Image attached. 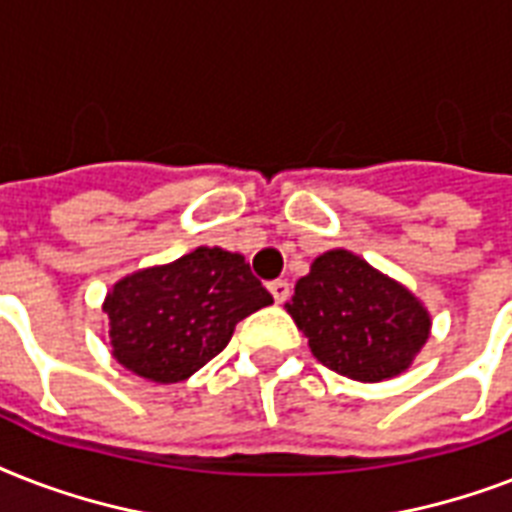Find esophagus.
I'll list each match as a JSON object with an SVG mask.
<instances>
[{
    "mask_svg": "<svg viewBox=\"0 0 512 512\" xmlns=\"http://www.w3.org/2000/svg\"><path fill=\"white\" fill-rule=\"evenodd\" d=\"M268 289H271V295H273V300H276V303H287L289 300V292H292V289H289V284L284 279H276V281H271V284H268Z\"/></svg>",
    "mask_w": 512,
    "mask_h": 512,
    "instance_id": "1",
    "label": "esophagus"
}]
</instances>
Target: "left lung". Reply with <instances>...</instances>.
Segmentation results:
<instances>
[{"instance_id": "obj_1", "label": "left lung", "mask_w": 512, "mask_h": 512, "mask_svg": "<svg viewBox=\"0 0 512 512\" xmlns=\"http://www.w3.org/2000/svg\"><path fill=\"white\" fill-rule=\"evenodd\" d=\"M287 311L313 356L358 382L409 369L430 335V313L420 300L348 249H329L313 260Z\"/></svg>"}]
</instances>
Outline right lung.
Masks as SVG:
<instances>
[{
    "label": "right lung",
    "instance_id": "add662e5",
    "mask_svg": "<svg viewBox=\"0 0 512 512\" xmlns=\"http://www.w3.org/2000/svg\"><path fill=\"white\" fill-rule=\"evenodd\" d=\"M271 303L244 257L199 247L116 281L103 311L124 369L154 382H180L228 345L241 319Z\"/></svg>",
    "mask_w": 512,
    "mask_h": 512
}]
</instances>
